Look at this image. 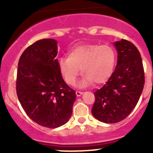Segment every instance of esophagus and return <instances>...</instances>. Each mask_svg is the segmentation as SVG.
Here are the masks:
<instances>
[{
    "label": "esophagus",
    "instance_id": "obj_1",
    "mask_svg": "<svg viewBox=\"0 0 153 153\" xmlns=\"http://www.w3.org/2000/svg\"><path fill=\"white\" fill-rule=\"evenodd\" d=\"M75 92H76V95L78 97L81 96V95L83 94V92H81V91H76Z\"/></svg>",
    "mask_w": 153,
    "mask_h": 153
}]
</instances>
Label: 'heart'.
Here are the masks:
<instances>
[{"instance_id": "b5f03b06", "label": "heart", "mask_w": 153, "mask_h": 153, "mask_svg": "<svg viewBox=\"0 0 153 153\" xmlns=\"http://www.w3.org/2000/svg\"><path fill=\"white\" fill-rule=\"evenodd\" d=\"M116 60V52L112 46L87 44L74 48L68 57L60 58L58 67L69 85H75L81 69V73L84 75L81 86L89 85L92 82L101 84L110 78Z\"/></svg>"}]
</instances>
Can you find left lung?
Wrapping results in <instances>:
<instances>
[{"instance_id":"obj_1","label":"left lung","mask_w":153,"mask_h":153,"mask_svg":"<svg viewBox=\"0 0 153 153\" xmlns=\"http://www.w3.org/2000/svg\"><path fill=\"white\" fill-rule=\"evenodd\" d=\"M118 63L107 82L94 92L93 116L104 123L121 121L136 106L144 84V70L137 47L125 39L115 43Z\"/></svg>"}]
</instances>
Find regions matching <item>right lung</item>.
<instances>
[{
	"label": "right lung",
	"instance_id": "obj_1",
	"mask_svg": "<svg viewBox=\"0 0 153 153\" xmlns=\"http://www.w3.org/2000/svg\"><path fill=\"white\" fill-rule=\"evenodd\" d=\"M57 41L42 39L24 50L18 61L16 92L29 118L41 126L56 128L72 113L76 95L58 67Z\"/></svg>",
	"mask_w": 153,
	"mask_h": 153
}]
</instances>
